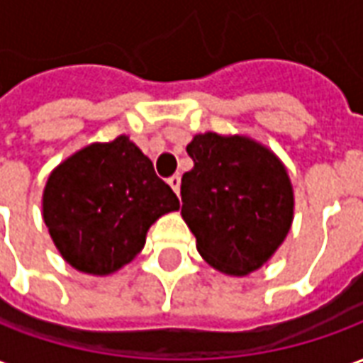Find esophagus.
<instances>
[{
	"instance_id": "1",
	"label": "esophagus",
	"mask_w": 363,
	"mask_h": 363,
	"mask_svg": "<svg viewBox=\"0 0 363 363\" xmlns=\"http://www.w3.org/2000/svg\"><path fill=\"white\" fill-rule=\"evenodd\" d=\"M169 186L174 190V194L179 196V192H181V177L179 174H174V177H171L169 179Z\"/></svg>"
}]
</instances>
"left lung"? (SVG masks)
<instances>
[{"label":"left lung","mask_w":363,"mask_h":363,"mask_svg":"<svg viewBox=\"0 0 363 363\" xmlns=\"http://www.w3.org/2000/svg\"><path fill=\"white\" fill-rule=\"evenodd\" d=\"M194 167L182 174V220L200 257L228 276H247L272 259L294 221L286 165L245 134H196L186 145Z\"/></svg>","instance_id":"1"}]
</instances>
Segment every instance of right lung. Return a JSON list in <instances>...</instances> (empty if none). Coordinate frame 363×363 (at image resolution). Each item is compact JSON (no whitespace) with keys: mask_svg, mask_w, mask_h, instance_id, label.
I'll use <instances>...</instances> for the list:
<instances>
[{"mask_svg":"<svg viewBox=\"0 0 363 363\" xmlns=\"http://www.w3.org/2000/svg\"><path fill=\"white\" fill-rule=\"evenodd\" d=\"M179 208L177 194L126 134L64 159L43 192V220L62 259L93 276L130 264L151 225Z\"/></svg>","mask_w":363,"mask_h":363,"instance_id":"add662e5","label":"right lung"}]
</instances>
